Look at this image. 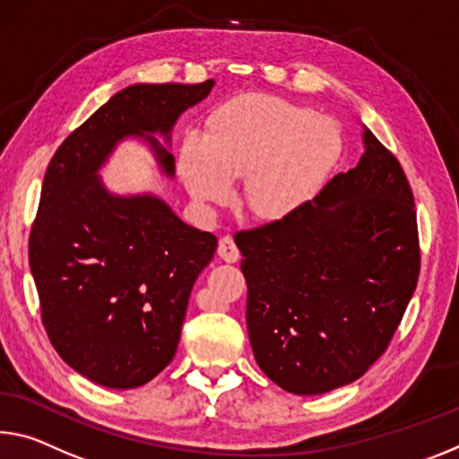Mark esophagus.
Segmentation results:
<instances>
[{
  "mask_svg": "<svg viewBox=\"0 0 459 459\" xmlns=\"http://www.w3.org/2000/svg\"><path fill=\"white\" fill-rule=\"evenodd\" d=\"M218 255H221L224 261H229V264H235L238 259V247L230 235L221 238V243H218Z\"/></svg>",
  "mask_w": 459,
  "mask_h": 459,
  "instance_id": "34e87169",
  "label": "esophagus"
}]
</instances>
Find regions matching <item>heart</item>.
Returning a JSON list of instances; mask_svg holds the SVG:
<instances>
[{"mask_svg": "<svg viewBox=\"0 0 459 459\" xmlns=\"http://www.w3.org/2000/svg\"><path fill=\"white\" fill-rule=\"evenodd\" d=\"M341 155L334 122L273 96L230 101L210 120L204 141L190 136L179 171L198 202L224 204L243 178V204L261 221L294 216L321 192Z\"/></svg>", "mask_w": 459, "mask_h": 459, "instance_id": "b5f03b06", "label": "heart"}]
</instances>
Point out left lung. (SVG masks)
<instances>
[{"label":"left lung","instance_id":"obj_1","mask_svg":"<svg viewBox=\"0 0 459 459\" xmlns=\"http://www.w3.org/2000/svg\"><path fill=\"white\" fill-rule=\"evenodd\" d=\"M358 167L300 212L237 230L247 329L264 374L292 394L358 380L386 351L420 272L412 190L366 128Z\"/></svg>","mask_w":459,"mask_h":459}]
</instances>
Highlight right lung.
Masks as SVG:
<instances>
[{
  "label": "right lung",
  "mask_w": 459,
  "mask_h": 459,
  "mask_svg": "<svg viewBox=\"0 0 459 459\" xmlns=\"http://www.w3.org/2000/svg\"><path fill=\"white\" fill-rule=\"evenodd\" d=\"M212 85H130L73 130L47 167L28 241L40 318L63 361L106 388L143 386L169 366L218 241L152 195L114 198L96 171L120 138L169 134ZM147 138L173 176L171 152Z\"/></svg>",
  "instance_id": "obj_1"
}]
</instances>
